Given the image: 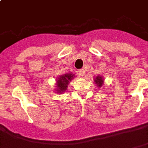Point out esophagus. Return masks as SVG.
<instances>
[{
    "instance_id": "esophagus-1",
    "label": "esophagus",
    "mask_w": 148,
    "mask_h": 148,
    "mask_svg": "<svg viewBox=\"0 0 148 148\" xmlns=\"http://www.w3.org/2000/svg\"><path fill=\"white\" fill-rule=\"evenodd\" d=\"M85 74H86V72H85V71H78V75L80 76V77H84L85 76Z\"/></svg>"
}]
</instances>
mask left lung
Returning <instances> with one entry per match:
<instances>
[{
  "mask_svg": "<svg viewBox=\"0 0 148 148\" xmlns=\"http://www.w3.org/2000/svg\"><path fill=\"white\" fill-rule=\"evenodd\" d=\"M93 81H94V83L96 84L98 88H101L104 84V77L102 76H101V75H98L96 77H94Z\"/></svg>",
  "mask_w": 148,
  "mask_h": 148,
  "instance_id": "left-lung-1",
  "label": "left lung"
}]
</instances>
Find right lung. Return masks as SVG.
<instances>
[{"label":"right lung","mask_w":148,"mask_h":148,"mask_svg":"<svg viewBox=\"0 0 148 148\" xmlns=\"http://www.w3.org/2000/svg\"><path fill=\"white\" fill-rule=\"evenodd\" d=\"M75 77V74L73 73H67L66 74H62L56 77V86H55V92L57 93H62L67 89L68 85L71 82V80Z\"/></svg>","instance_id":"right-lung-1"}]
</instances>
